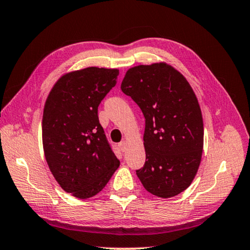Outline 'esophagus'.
I'll return each mask as SVG.
<instances>
[{
  "instance_id": "esophagus-1",
  "label": "esophagus",
  "mask_w": 250,
  "mask_h": 250,
  "mask_svg": "<svg viewBox=\"0 0 250 250\" xmlns=\"http://www.w3.org/2000/svg\"><path fill=\"white\" fill-rule=\"evenodd\" d=\"M119 147H120V150H121L122 152H125V149H126V142H125V141L120 142V143H119Z\"/></svg>"
}]
</instances>
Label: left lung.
<instances>
[{
	"label": "left lung",
	"instance_id": "obj_1",
	"mask_svg": "<svg viewBox=\"0 0 250 250\" xmlns=\"http://www.w3.org/2000/svg\"><path fill=\"white\" fill-rule=\"evenodd\" d=\"M121 90L146 118L145 167L137 171L142 185L155 196L168 198L188 188L201 164L204 125L191 84L167 62L126 70Z\"/></svg>",
	"mask_w": 250,
	"mask_h": 250
}]
</instances>
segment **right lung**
Here are the masks:
<instances>
[{
    "mask_svg": "<svg viewBox=\"0 0 250 250\" xmlns=\"http://www.w3.org/2000/svg\"><path fill=\"white\" fill-rule=\"evenodd\" d=\"M119 69L86 67L59 78L46 99L42 135L46 162L65 192L89 198L103 189L120 161L99 124L98 105Z\"/></svg>",
    "mask_w": 250,
    "mask_h": 250,
    "instance_id": "right-lung-1",
    "label": "right lung"
}]
</instances>
